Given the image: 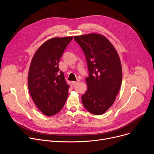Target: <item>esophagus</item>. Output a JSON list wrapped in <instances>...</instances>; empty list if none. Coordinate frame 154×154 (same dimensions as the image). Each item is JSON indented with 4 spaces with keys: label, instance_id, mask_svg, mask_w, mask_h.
<instances>
[{
    "label": "esophagus",
    "instance_id": "esophagus-1",
    "mask_svg": "<svg viewBox=\"0 0 154 154\" xmlns=\"http://www.w3.org/2000/svg\"><path fill=\"white\" fill-rule=\"evenodd\" d=\"M79 80H78V81H72V85H75L76 84H77L78 82H79Z\"/></svg>",
    "mask_w": 154,
    "mask_h": 154
}]
</instances>
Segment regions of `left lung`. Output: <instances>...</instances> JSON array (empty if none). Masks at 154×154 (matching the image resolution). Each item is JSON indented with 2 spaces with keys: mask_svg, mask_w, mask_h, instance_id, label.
<instances>
[{
  "mask_svg": "<svg viewBox=\"0 0 154 154\" xmlns=\"http://www.w3.org/2000/svg\"><path fill=\"white\" fill-rule=\"evenodd\" d=\"M86 58L88 89L81 96L86 109L94 115L105 113L115 101L122 83V66L116 50L104 35L75 36Z\"/></svg>",
  "mask_w": 154,
  "mask_h": 154,
  "instance_id": "obj_1",
  "label": "left lung"
}]
</instances>
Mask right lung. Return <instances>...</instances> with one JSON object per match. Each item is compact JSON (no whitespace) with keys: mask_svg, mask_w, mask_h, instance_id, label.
Returning <instances> with one entry per match:
<instances>
[{"mask_svg":"<svg viewBox=\"0 0 154 154\" xmlns=\"http://www.w3.org/2000/svg\"><path fill=\"white\" fill-rule=\"evenodd\" d=\"M73 37H55L43 43L35 53L28 75V88L38 109L51 116L59 112L68 96L69 86L59 61Z\"/></svg>","mask_w":154,"mask_h":154,"instance_id":"right-lung-1","label":"right lung"}]
</instances>
